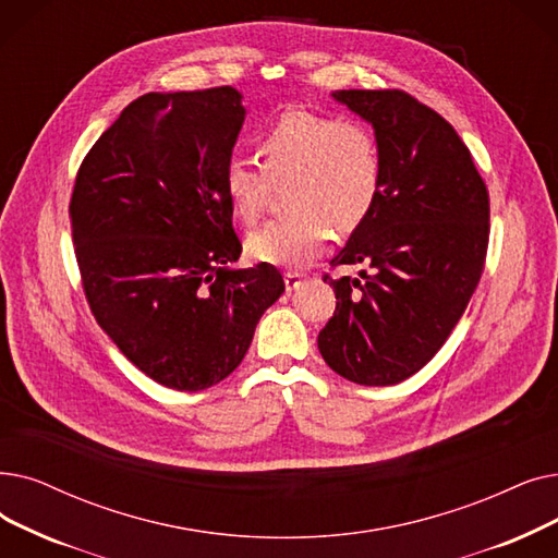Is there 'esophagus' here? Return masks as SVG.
Returning a JSON list of instances; mask_svg holds the SVG:
<instances>
[{
	"label": "esophagus",
	"instance_id": "34e87169",
	"mask_svg": "<svg viewBox=\"0 0 558 558\" xmlns=\"http://www.w3.org/2000/svg\"><path fill=\"white\" fill-rule=\"evenodd\" d=\"M307 276L305 274H296V271H287L284 274V287H287V292L292 294V292H296V289L301 287V282L305 280Z\"/></svg>",
	"mask_w": 558,
	"mask_h": 558
}]
</instances>
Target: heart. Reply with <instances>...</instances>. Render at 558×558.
I'll list each match as a JSON object with an SVG mask.
<instances>
[{"instance_id":"1","label":"heart","mask_w":558,"mask_h":558,"mask_svg":"<svg viewBox=\"0 0 558 558\" xmlns=\"http://www.w3.org/2000/svg\"><path fill=\"white\" fill-rule=\"evenodd\" d=\"M262 166L230 157L223 191L239 221L253 223L269 201L271 184H287L282 219L248 234V253L266 264L301 269L330 236L367 221L383 180L374 132L357 120H335L301 109L284 111L259 134Z\"/></svg>"}]
</instances>
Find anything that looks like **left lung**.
Returning a JSON list of instances; mask_svg holds the SVG:
<instances>
[{
    "instance_id": "8db88e82",
    "label": "left lung",
    "mask_w": 558,
    "mask_h": 558,
    "mask_svg": "<svg viewBox=\"0 0 558 558\" xmlns=\"http://www.w3.org/2000/svg\"><path fill=\"white\" fill-rule=\"evenodd\" d=\"M374 128L378 201L330 264L337 307L319 332L326 365L357 385H395L440 351L478 284L488 251V189L447 120L403 90H335Z\"/></svg>"
}]
</instances>
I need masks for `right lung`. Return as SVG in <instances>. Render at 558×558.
I'll return each instance as SVG.
<instances>
[{
    "mask_svg": "<svg viewBox=\"0 0 558 558\" xmlns=\"http://www.w3.org/2000/svg\"><path fill=\"white\" fill-rule=\"evenodd\" d=\"M232 86L148 93L82 161L72 241L95 322L145 376L180 392L221 383L284 292L271 264L232 269L223 191L246 109Z\"/></svg>",
    "mask_w": 558,
    "mask_h": 558,
    "instance_id": "obj_1",
    "label": "right lung"
}]
</instances>
